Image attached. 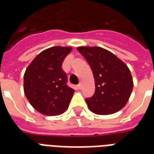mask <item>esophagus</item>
<instances>
[{
	"label": "esophagus",
	"instance_id": "34e87169",
	"mask_svg": "<svg viewBox=\"0 0 154 154\" xmlns=\"http://www.w3.org/2000/svg\"><path fill=\"white\" fill-rule=\"evenodd\" d=\"M82 85L81 84V83L77 85V89H82Z\"/></svg>",
	"mask_w": 154,
	"mask_h": 154
}]
</instances>
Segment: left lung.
I'll return each instance as SVG.
<instances>
[{
	"mask_svg": "<svg viewBox=\"0 0 154 154\" xmlns=\"http://www.w3.org/2000/svg\"><path fill=\"white\" fill-rule=\"evenodd\" d=\"M90 65L95 93L85 99L89 110L98 115L112 114L126 105L134 83L129 68L122 60L101 47L77 48Z\"/></svg>",
	"mask_w": 154,
	"mask_h": 154,
	"instance_id": "8db88e82",
	"label": "left lung"
}]
</instances>
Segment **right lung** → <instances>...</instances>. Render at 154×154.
<instances>
[{
    "mask_svg": "<svg viewBox=\"0 0 154 154\" xmlns=\"http://www.w3.org/2000/svg\"><path fill=\"white\" fill-rule=\"evenodd\" d=\"M71 47L55 46L40 53L26 69L24 91L28 101L44 115L61 114L67 109L74 89L68 86L63 60Z\"/></svg>",
    "mask_w": 154,
    "mask_h": 154,
    "instance_id": "add662e5",
    "label": "right lung"
}]
</instances>
